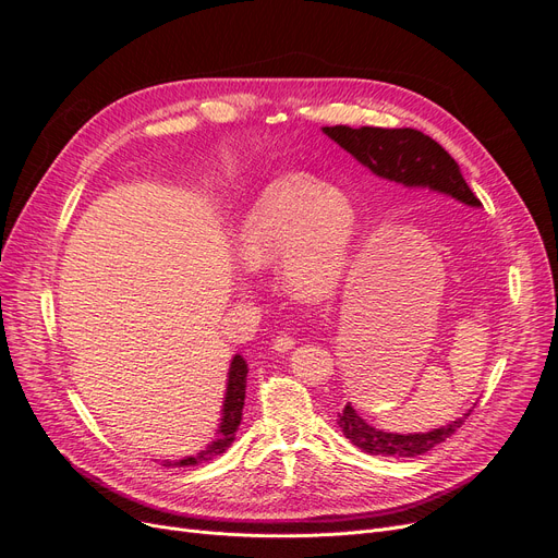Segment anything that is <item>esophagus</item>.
Segmentation results:
<instances>
[{"mask_svg":"<svg viewBox=\"0 0 558 558\" xmlns=\"http://www.w3.org/2000/svg\"><path fill=\"white\" fill-rule=\"evenodd\" d=\"M275 349L277 351H289V349H293L295 347V337L293 335H289V332H281V335H277L275 337Z\"/></svg>","mask_w":558,"mask_h":558,"instance_id":"34e87169","label":"esophagus"}]
</instances>
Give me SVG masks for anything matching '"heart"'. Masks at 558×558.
<instances>
[{
  "label": "heart",
  "instance_id": "heart-1",
  "mask_svg": "<svg viewBox=\"0 0 558 558\" xmlns=\"http://www.w3.org/2000/svg\"><path fill=\"white\" fill-rule=\"evenodd\" d=\"M356 221L349 202L310 177H281L244 216L234 256L258 272L279 258L283 289L293 298H330L347 277Z\"/></svg>",
  "mask_w": 558,
  "mask_h": 558
}]
</instances>
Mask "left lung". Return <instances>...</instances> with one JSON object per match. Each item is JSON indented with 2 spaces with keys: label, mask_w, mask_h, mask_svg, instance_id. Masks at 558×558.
<instances>
[{
  "label": "left lung",
  "mask_w": 558,
  "mask_h": 558,
  "mask_svg": "<svg viewBox=\"0 0 558 558\" xmlns=\"http://www.w3.org/2000/svg\"><path fill=\"white\" fill-rule=\"evenodd\" d=\"M330 140H335L344 150L369 167L377 177L402 183L408 189H433L447 193L465 205L477 207L480 199L470 191L459 165L428 134L412 128H349L332 125L324 128ZM337 424L349 437V442L359 449L375 456H421L445 442L456 430L463 426V418H456L453 424L435 428L430 433H384L377 430L356 410L347 404L342 412H337Z\"/></svg>",
  "instance_id": "left-lung-1"
}]
</instances>
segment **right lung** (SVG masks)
<instances>
[{
  "label": "right lung",
  "mask_w": 558,
  "mask_h": 558,
  "mask_svg": "<svg viewBox=\"0 0 558 558\" xmlns=\"http://www.w3.org/2000/svg\"><path fill=\"white\" fill-rule=\"evenodd\" d=\"M246 361L242 356H234L230 363V377H228V393H226V404H223V418H221V430H218L216 442L209 445L205 451H199L197 456H189V459L181 461H167V468H183V465H199L207 463L216 456H221L234 440V433L240 428L242 421V410H244V396H246Z\"/></svg>",
  "instance_id": "add662e5"
}]
</instances>
